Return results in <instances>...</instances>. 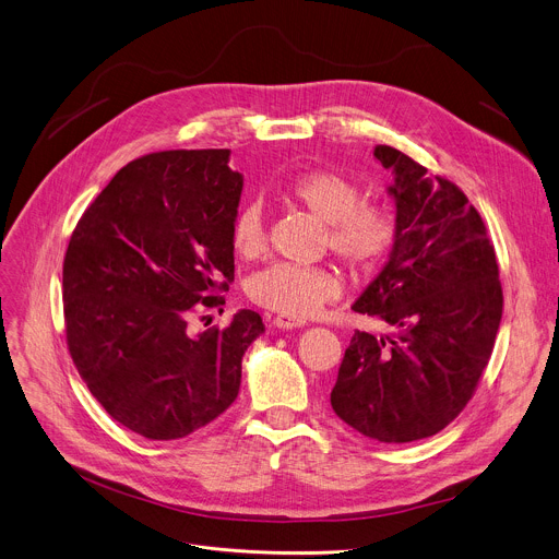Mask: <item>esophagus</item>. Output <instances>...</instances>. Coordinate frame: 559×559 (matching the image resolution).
Here are the masks:
<instances>
[{"instance_id": "1", "label": "esophagus", "mask_w": 559, "mask_h": 559, "mask_svg": "<svg viewBox=\"0 0 559 559\" xmlns=\"http://www.w3.org/2000/svg\"><path fill=\"white\" fill-rule=\"evenodd\" d=\"M272 325L278 330H296V328H305V321H296V318H289V316H276Z\"/></svg>"}]
</instances>
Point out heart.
I'll use <instances>...</instances> for the list:
<instances>
[{
  "label": "heart",
  "mask_w": 559,
  "mask_h": 559,
  "mask_svg": "<svg viewBox=\"0 0 559 559\" xmlns=\"http://www.w3.org/2000/svg\"><path fill=\"white\" fill-rule=\"evenodd\" d=\"M285 199L328 225L332 252L354 270H373L395 241V216L378 203H362V190L334 170H311L285 188ZM229 243L236 257L254 259L265 250V212L248 203L231 221ZM248 296L281 316H313L341 296V283L328 267L274 263L248 281Z\"/></svg>",
  "instance_id": "b5f03b06"
}]
</instances>
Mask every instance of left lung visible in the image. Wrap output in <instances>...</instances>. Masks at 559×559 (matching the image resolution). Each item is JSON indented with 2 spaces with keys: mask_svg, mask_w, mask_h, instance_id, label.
I'll return each mask as SVG.
<instances>
[{
  "mask_svg": "<svg viewBox=\"0 0 559 559\" xmlns=\"http://www.w3.org/2000/svg\"><path fill=\"white\" fill-rule=\"evenodd\" d=\"M373 156L393 175L395 241L352 309L393 334H354L332 407L358 433L401 444L442 431L471 401L493 352L502 285L464 192L391 145H376Z\"/></svg>",
  "mask_w": 559,
  "mask_h": 559,
  "instance_id": "8db88e82",
  "label": "left lung"
}]
</instances>
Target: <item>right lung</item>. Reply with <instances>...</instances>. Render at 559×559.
Wrapping results in <instances>:
<instances>
[{
	"mask_svg": "<svg viewBox=\"0 0 559 559\" xmlns=\"http://www.w3.org/2000/svg\"><path fill=\"white\" fill-rule=\"evenodd\" d=\"M229 150H168L121 168L79 218L63 261L72 362L99 405L147 440H177L218 418L265 332L241 309L192 334L194 309L225 305L231 221L243 175Z\"/></svg>",
	"mask_w": 559,
	"mask_h": 559,
	"instance_id": "1",
	"label": "right lung"
}]
</instances>
